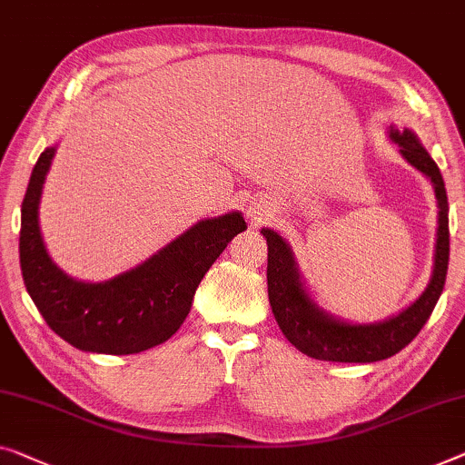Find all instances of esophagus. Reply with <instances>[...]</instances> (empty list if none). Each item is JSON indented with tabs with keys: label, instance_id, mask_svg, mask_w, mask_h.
<instances>
[{
	"label": "esophagus",
	"instance_id": "34e87169",
	"mask_svg": "<svg viewBox=\"0 0 465 465\" xmlns=\"http://www.w3.org/2000/svg\"><path fill=\"white\" fill-rule=\"evenodd\" d=\"M254 221H261V217H254Z\"/></svg>",
	"mask_w": 465,
	"mask_h": 465
}]
</instances>
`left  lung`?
<instances>
[{"label":"left lung","mask_w":465,"mask_h":465,"mask_svg":"<svg viewBox=\"0 0 465 465\" xmlns=\"http://www.w3.org/2000/svg\"><path fill=\"white\" fill-rule=\"evenodd\" d=\"M391 140L399 145L407 163L430 179L439 203L432 277L420 299H415L399 315L376 323H346L325 313L304 288L286 240L269 227L261 230L267 240V290L275 322L296 349L320 361L373 363L397 355L420 334L445 288L449 267V204L445 182L439 166L413 131L391 127Z\"/></svg>","instance_id":"1"}]
</instances>
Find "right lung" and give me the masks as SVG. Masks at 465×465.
<instances>
[{
	"mask_svg": "<svg viewBox=\"0 0 465 465\" xmlns=\"http://www.w3.org/2000/svg\"><path fill=\"white\" fill-rule=\"evenodd\" d=\"M55 148L41 152L20 211V269L45 323L74 349L134 355L182 328L200 280L246 230L242 213L203 219L142 265L108 282H79L50 259L39 230V200Z\"/></svg>",
	"mask_w": 465,
	"mask_h": 465,
	"instance_id": "1",
	"label": "right lung"
}]
</instances>
